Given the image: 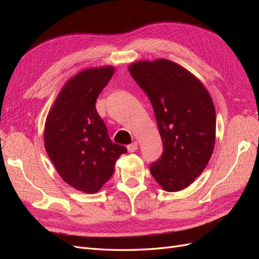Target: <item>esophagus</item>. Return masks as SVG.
I'll list each match as a JSON object with an SVG mask.
<instances>
[{
  "mask_svg": "<svg viewBox=\"0 0 259 259\" xmlns=\"http://www.w3.org/2000/svg\"><path fill=\"white\" fill-rule=\"evenodd\" d=\"M137 148H138V144L136 142H134L133 144L127 146V150H128V152H135L137 150Z\"/></svg>",
  "mask_w": 259,
  "mask_h": 259,
  "instance_id": "esophagus-1",
  "label": "esophagus"
}]
</instances>
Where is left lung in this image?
<instances>
[{
	"label": "left lung",
	"instance_id": "obj_1",
	"mask_svg": "<svg viewBox=\"0 0 259 259\" xmlns=\"http://www.w3.org/2000/svg\"><path fill=\"white\" fill-rule=\"evenodd\" d=\"M128 71L151 101L163 143L151 174L163 190H183L202 174L213 154V100L198 77L174 61L139 60Z\"/></svg>",
	"mask_w": 259,
	"mask_h": 259
}]
</instances>
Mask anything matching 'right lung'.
Masks as SVG:
<instances>
[{
	"label": "right lung",
	"mask_w": 259,
	"mask_h": 259,
	"mask_svg": "<svg viewBox=\"0 0 259 259\" xmlns=\"http://www.w3.org/2000/svg\"><path fill=\"white\" fill-rule=\"evenodd\" d=\"M113 73V66L76 73L62 86L45 121L44 146L52 163L64 182L84 193L99 191L127 151L109 138L95 107Z\"/></svg>",
	"instance_id": "add662e5"
}]
</instances>
